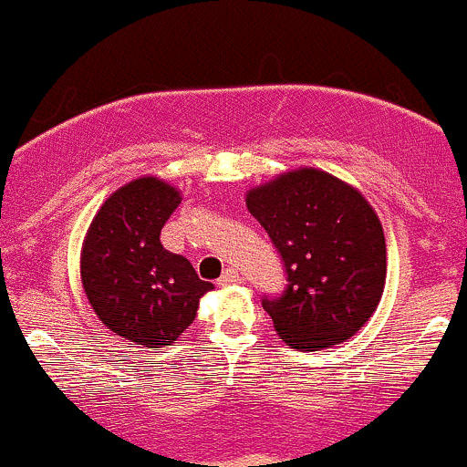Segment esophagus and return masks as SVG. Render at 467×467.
<instances>
[{
	"instance_id": "esophagus-1",
	"label": "esophagus",
	"mask_w": 467,
	"mask_h": 467,
	"mask_svg": "<svg viewBox=\"0 0 467 467\" xmlns=\"http://www.w3.org/2000/svg\"><path fill=\"white\" fill-rule=\"evenodd\" d=\"M239 280H242V275H239L237 271H234V269H225L223 275H221V278L216 280V285H221V287H228V285L239 283Z\"/></svg>"
}]
</instances>
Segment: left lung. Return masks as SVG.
Wrapping results in <instances>:
<instances>
[{"label": "left lung", "instance_id": "8db88e82", "mask_svg": "<svg viewBox=\"0 0 467 467\" xmlns=\"http://www.w3.org/2000/svg\"><path fill=\"white\" fill-rule=\"evenodd\" d=\"M246 207L280 253L285 292L265 296L285 344L319 351L358 333L386 287V237L363 193L335 175L296 169L251 189Z\"/></svg>", "mask_w": 467, "mask_h": 467}]
</instances>
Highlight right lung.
Masks as SVG:
<instances>
[{"label":"right lung","instance_id":"obj_1","mask_svg":"<svg viewBox=\"0 0 467 467\" xmlns=\"http://www.w3.org/2000/svg\"><path fill=\"white\" fill-rule=\"evenodd\" d=\"M180 201L164 180H132L102 202L81 246V285L98 319L152 351L189 328L201 296L214 287L187 257L161 246V228Z\"/></svg>","mask_w":467,"mask_h":467}]
</instances>
